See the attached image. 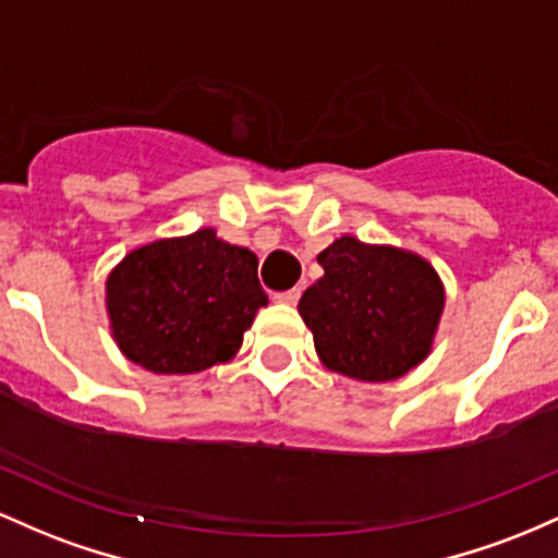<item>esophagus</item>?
I'll return each mask as SVG.
<instances>
[{
  "instance_id": "34e87169",
  "label": "esophagus",
  "mask_w": 558,
  "mask_h": 558,
  "mask_svg": "<svg viewBox=\"0 0 558 558\" xmlns=\"http://www.w3.org/2000/svg\"><path fill=\"white\" fill-rule=\"evenodd\" d=\"M274 300H277V303H284V305H295L300 300V287H292V290H287V292H277Z\"/></svg>"
}]
</instances>
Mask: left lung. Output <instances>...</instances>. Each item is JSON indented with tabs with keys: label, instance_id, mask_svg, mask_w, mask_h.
Here are the masks:
<instances>
[{
	"label": "left lung",
	"instance_id": "1",
	"mask_svg": "<svg viewBox=\"0 0 558 558\" xmlns=\"http://www.w3.org/2000/svg\"><path fill=\"white\" fill-rule=\"evenodd\" d=\"M324 277L300 298L318 359L359 381H392L432 353L446 287L411 250L340 236L318 253Z\"/></svg>",
	"mask_w": 558,
	"mask_h": 558
}]
</instances>
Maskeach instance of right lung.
<instances>
[{
	"mask_svg": "<svg viewBox=\"0 0 558 558\" xmlns=\"http://www.w3.org/2000/svg\"><path fill=\"white\" fill-rule=\"evenodd\" d=\"M266 303L253 250L229 245L216 229L134 247L105 281L112 340L153 374L231 361Z\"/></svg>",
	"mask_w": 558,
	"mask_h": 558,
	"instance_id": "right-lung-1",
	"label": "right lung"
}]
</instances>
